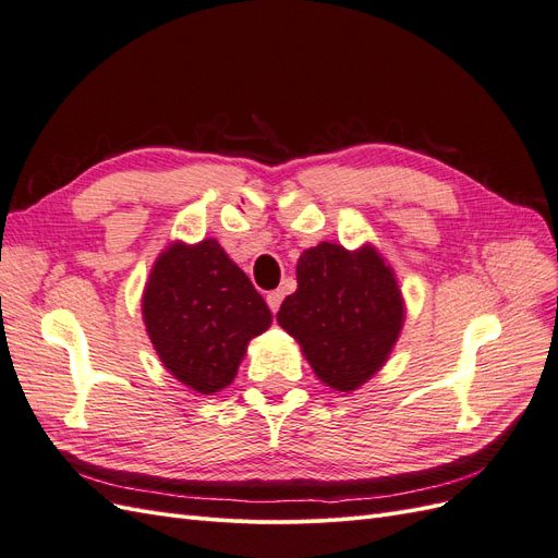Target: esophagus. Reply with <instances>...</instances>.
Returning <instances> with one entry per match:
<instances>
[{"label":"esophagus","instance_id":"esophagus-1","mask_svg":"<svg viewBox=\"0 0 558 558\" xmlns=\"http://www.w3.org/2000/svg\"><path fill=\"white\" fill-rule=\"evenodd\" d=\"M281 302H283V291H272V293H267V305H269V310H272V314H277V312H279Z\"/></svg>","mask_w":558,"mask_h":558}]
</instances>
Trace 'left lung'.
Returning <instances> with one entry per match:
<instances>
[{"mask_svg":"<svg viewBox=\"0 0 558 558\" xmlns=\"http://www.w3.org/2000/svg\"><path fill=\"white\" fill-rule=\"evenodd\" d=\"M402 298L375 248L349 253L324 242L298 260V291L283 300L279 324L300 342L316 377L353 391L373 377L402 328Z\"/></svg>","mask_w":558,"mask_h":558,"instance_id":"left-lung-1","label":"left lung"}]
</instances>
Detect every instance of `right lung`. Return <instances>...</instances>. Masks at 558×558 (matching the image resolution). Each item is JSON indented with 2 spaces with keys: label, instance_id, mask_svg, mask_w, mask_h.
Here are the masks:
<instances>
[{
  "label": "right lung",
  "instance_id": "add662e5",
  "mask_svg": "<svg viewBox=\"0 0 558 558\" xmlns=\"http://www.w3.org/2000/svg\"><path fill=\"white\" fill-rule=\"evenodd\" d=\"M272 314L216 240L167 248L144 291V324L160 361L197 393H216L238 375L251 337Z\"/></svg>",
  "mask_w": 558,
  "mask_h": 558
}]
</instances>
